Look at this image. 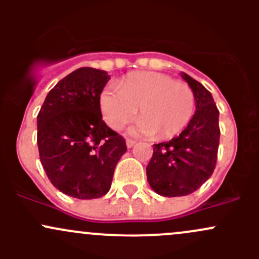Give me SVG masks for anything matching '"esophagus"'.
Wrapping results in <instances>:
<instances>
[{
    "mask_svg": "<svg viewBox=\"0 0 259 259\" xmlns=\"http://www.w3.org/2000/svg\"><path fill=\"white\" fill-rule=\"evenodd\" d=\"M135 144H137V142H135V140H133V139H126V146L127 148H133V146H134Z\"/></svg>",
    "mask_w": 259,
    "mask_h": 259,
    "instance_id": "34e87169",
    "label": "esophagus"
}]
</instances>
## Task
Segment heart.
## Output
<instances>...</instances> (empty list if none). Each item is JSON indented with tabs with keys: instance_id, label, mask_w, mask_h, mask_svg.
Wrapping results in <instances>:
<instances>
[{
	"instance_id": "heart-1",
	"label": "heart",
	"mask_w": 259,
	"mask_h": 259,
	"mask_svg": "<svg viewBox=\"0 0 259 259\" xmlns=\"http://www.w3.org/2000/svg\"><path fill=\"white\" fill-rule=\"evenodd\" d=\"M106 124L120 130L132 121L139 108L140 117L130 133L168 139L179 134L192 119L195 98L192 89L169 75L139 71L127 75L119 88L108 86L99 98Z\"/></svg>"
}]
</instances>
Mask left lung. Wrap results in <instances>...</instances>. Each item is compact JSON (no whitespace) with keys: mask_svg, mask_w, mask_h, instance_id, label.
<instances>
[{"mask_svg":"<svg viewBox=\"0 0 259 259\" xmlns=\"http://www.w3.org/2000/svg\"><path fill=\"white\" fill-rule=\"evenodd\" d=\"M182 77L194 93L195 113L178 137L153 145L146 166L149 185L163 197H183L202 187L213 174L218 154L219 111L213 96L189 75L182 72Z\"/></svg>","mask_w":259,"mask_h":259,"instance_id":"8db88e82","label":"left lung"}]
</instances>
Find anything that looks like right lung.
Wrapping results in <instances>:
<instances>
[{"instance_id":"obj_1","label":"right lung","mask_w":259,"mask_h":259,"mask_svg":"<svg viewBox=\"0 0 259 259\" xmlns=\"http://www.w3.org/2000/svg\"><path fill=\"white\" fill-rule=\"evenodd\" d=\"M109 80L104 70L80 67L50 90L37 115L41 164L52 185L69 197L105 195L126 151L124 138L104 122L99 105Z\"/></svg>"}]
</instances>
